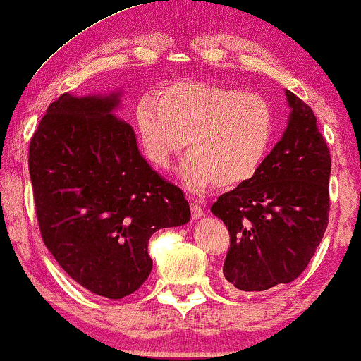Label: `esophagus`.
Wrapping results in <instances>:
<instances>
[{
  "label": "esophagus",
  "mask_w": 361,
  "mask_h": 361,
  "mask_svg": "<svg viewBox=\"0 0 361 361\" xmlns=\"http://www.w3.org/2000/svg\"><path fill=\"white\" fill-rule=\"evenodd\" d=\"M190 212L194 219H200L204 215V209H202V205L197 200H190Z\"/></svg>",
  "instance_id": "esophagus-1"
}]
</instances>
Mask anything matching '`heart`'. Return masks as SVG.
<instances>
[{"label": "heart", "mask_w": 361, "mask_h": 361, "mask_svg": "<svg viewBox=\"0 0 361 361\" xmlns=\"http://www.w3.org/2000/svg\"><path fill=\"white\" fill-rule=\"evenodd\" d=\"M135 118L146 159L157 169H167L187 142L190 156L180 177L190 190L214 182L231 189L250 180L268 154L276 128L264 97L205 82L161 87L154 100L137 102Z\"/></svg>", "instance_id": "b5f03b06"}]
</instances>
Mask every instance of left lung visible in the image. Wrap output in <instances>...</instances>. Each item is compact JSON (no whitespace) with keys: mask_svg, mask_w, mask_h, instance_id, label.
Listing matches in <instances>:
<instances>
[{"mask_svg":"<svg viewBox=\"0 0 361 361\" xmlns=\"http://www.w3.org/2000/svg\"><path fill=\"white\" fill-rule=\"evenodd\" d=\"M286 97L293 110L281 141L250 180L210 209L228 226L225 279L248 293L298 279L329 224L327 142L312 108L293 92Z\"/></svg>","mask_w":361,"mask_h":361,"instance_id":"obj_1","label":"left lung"}]
</instances>
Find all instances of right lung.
<instances>
[{
  "mask_svg": "<svg viewBox=\"0 0 361 361\" xmlns=\"http://www.w3.org/2000/svg\"><path fill=\"white\" fill-rule=\"evenodd\" d=\"M108 97L63 93L29 145V176L42 241L71 278L123 299L151 273L147 243L190 220L184 192L151 169L133 128Z\"/></svg>",
  "mask_w": 361,
  "mask_h": 361,
  "instance_id": "1",
  "label": "right lung"
}]
</instances>
